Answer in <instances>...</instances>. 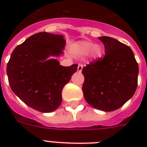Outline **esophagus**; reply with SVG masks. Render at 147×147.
<instances>
[{
    "mask_svg": "<svg viewBox=\"0 0 147 147\" xmlns=\"http://www.w3.org/2000/svg\"><path fill=\"white\" fill-rule=\"evenodd\" d=\"M83 69V65L82 64H78V72H81L82 71V70Z\"/></svg>",
    "mask_w": 147,
    "mask_h": 147,
    "instance_id": "esophagus-1",
    "label": "esophagus"
}]
</instances>
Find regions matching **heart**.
<instances>
[{
  "label": "heart",
  "instance_id": "obj_1",
  "mask_svg": "<svg viewBox=\"0 0 147 147\" xmlns=\"http://www.w3.org/2000/svg\"><path fill=\"white\" fill-rule=\"evenodd\" d=\"M76 52L79 55H87L91 54L94 59L100 57L102 50L99 46H94L93 42L89 41H81L75 44Z\"/></svg>",
  "mask_w": 147,
  "mask_h": 147
}]
</instances>
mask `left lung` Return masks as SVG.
Wrapping results in <instances>:
<instances>
[{"instance_id": "obj_1", "label": "left lung", "mask_w": 147, "mask_h": 147, "mask_svg": "<svg viewBox=\"0 0 147 147\" xmlns=\"http://www.w3.org/2000/svg\"><path fill=\"white\" fill-rule=\"evenodd\" d=\"M105 45V55L82 69V92L91 106L113 111L134 94L139 68L132 49L109 36L98 38Z\"/></svg>"}]
</instances>
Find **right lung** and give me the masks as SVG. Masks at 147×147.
Here are the masks:
<instances>
[{
	"mask_svg": "<svg viewBox=\"0 0 147 147\" xmlns=\"http://www.w3.org/2000/svg\"><path fill=\"white\" fill-rule=\"evenodd\" d=\"M65 46L63 36L40 32L11 53L7 65L10 88L22 101L38 111L49 113L59 107L62 88L77 70V64L65 67L56 59H47L62 54Z\"/></svg>",
	"mask_w": 147,
	"mask_h": 147,
	"instance_id": "obj_1",
	"label": "right lung"
}]
</instances>
